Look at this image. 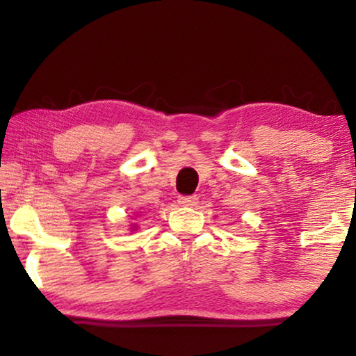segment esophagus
<instances>
[{"instance_id": "esophagus-1", "label": "esophagus", "mask_w": 356, "mask_h": 356, "mask_svg": "<svg viewBox=\"0 0 356 356\" xmlns=\"http://www.w3.org/2000/svg\"><path fill=\"white\" fill-rule=\"evenodd\" d=\"M178 202L184 207H194L197 204V197L196 196H179Z\"/></svg>"}]
</instances>
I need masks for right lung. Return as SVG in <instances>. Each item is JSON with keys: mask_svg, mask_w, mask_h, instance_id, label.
Segmentation results:
<instances>
[{"mask_svg": "<svg viewBox=\"0 0 356 356\" xmlns=\"http://www.w3.org/2000/svg\"><path fill=\"white\" fill-rule=\"evenodd\" d=\"M131 230H138V225H136V223H133V225H131Z\"/></svg>", "mask_w": 356, "mask_h": 356, "instance_id": "add662e5", "label": "right lung"}]
</instances>
